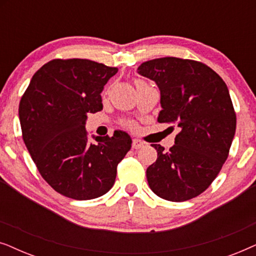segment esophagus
Segmentation results:
<instances>
[{"instance_id":"obj_1","label":"esophagus","mask_w":256,"mask_h":256,"mask_svg":"<svg viewBox=\"0 0 256 256\" xmlns=\"http://www.w3.org/2000/svg\"><path fill=\"white\" fill-rule=\"evenodd\" d=\"M143 146H144V142L140 141V140H138V138L132 140V149H136V150L141 149Z\"/></svg>"}]
</instances>
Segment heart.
<instances>
[{
    "mask_svg": "<svg viewBox=\"0 0 256 256\" xmlns=\"http://www.w3.org/2000/svg\"><path fill=\"white\" fill-rule=\"evenodd\" d=\"M135 85H136V88H138V87H141V86H146L148 84H146V82H143V80H136ZM124 126H126V127L129 128V129H135L136 128L135 122H132V121L124 122Z\"/></svg>",
    "mask_w": 256,
    "mask_h": 256,
    "instance_id": "heart-1",
    "label": "heart"
}]
</instances>
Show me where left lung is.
Returning a JSON list of instances; mask_svg holds the SVG:
<instances>
[{"mask_svg":"<svg viewBox=\"0 0 256 256\" xmlns=\"http://www.w3.org/2000/svg\"><path fill=\"white\" fill-rule=\"evenodd\" d=\"M138 72L160 90L158 122L178 124L174 144L146 169L154 194L170 202H185L202 194L216 180L230 154L236 115L228 88L204 62L177 57L142 62Z\"/></svg>","mask_w":256,"mask_h":256,"instance_id":"1","label":"left lung"}]
</instances>
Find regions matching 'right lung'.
<instances>
[{
	"label": "right lung",
	"instance_id": "1",
	"mask_svg": "<svg viewBox=\"0 0 256 256\" xmlns=\"http://www.w3.org/2000/svg\"><path fill=\"white\" fill-rule=\"evenodd\" d=\"M116 72L90 59H52L20 98L23 141L40 176L65 197L87 200L110 191L130 149L126 132L90 143L85 130L87 115L102 110L100 93Z\"/></svg>",
	"mask_w": 256,
	"mask_h": 256
}]
</instances>
